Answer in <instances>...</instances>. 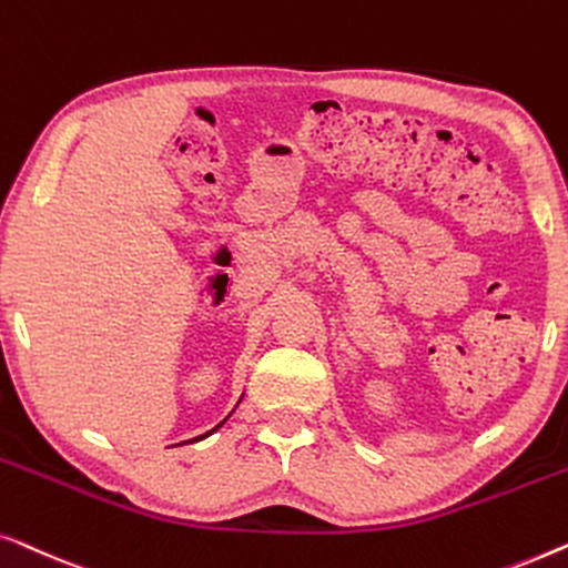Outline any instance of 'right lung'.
<instances>
[{
	"mask_svg": "<svg viewBox=\"0 0 568 568\" xmlns=\"http://www.w3.org/2000/svg\"><path fill=\"white\" fill-rule=\"evenodd\" d=\"M242 398H244V396H242ZM242 398H239V402H236V406H239V404H242ZM229 417H231V414H229ZM229 417H226V419H229ZM226 419H223V422H226ZM223 422H221V425H215V427L211 429V433H205V435H197V437H193V440H187V443H201V440H205V437H207V435H213V433H215V429H219V427H223Z\"/></svg>",
	"mask_w": 568,
	"mask_h": 568,
	"instance_id": "add662e5",
	"label": "right lung"
}]
</instances>
